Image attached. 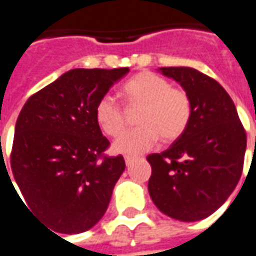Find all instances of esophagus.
I'll return each mask as SVG.
<instances>
[{"label":"esophagus","instance_id":"1","mask_svg":"<svg viewBox=\"0 0 256 256\" xmlns=\"http://www.w3.org/2000/svg\"><path fill=\"white\" fill-rule=\"evenodd\" d=\"M125 164L128 166V167H130V166L132 164V163H134V160H135V158H132V156H125Z\"/></svg>","mask_w":256,"mask_h":256}]
</instances>
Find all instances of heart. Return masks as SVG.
<instances>
[{
	"label": "heart",
	"mask_w": 256,
	"mask_h": 256,
	"mask_svg": "<svg viewBox=\"0 0 256 256\" xmlns=\"http://www.w3.org/2000/svg\"><path fill=\"white\" fill-rule=\"evenodd\" d=\"M128 103L142 107L136 130L125 132L112 149L121 154L135 156L156 145L158 138L172 142L180 138L191 120V100L182 89L172 88L166 79L152 72H140L124 84ZM100 130L108 136H118L125 128V116L114 96L104 94L94 108Z\"/></svg>",
	"instance_id": "heart-1"
}]
</instances>
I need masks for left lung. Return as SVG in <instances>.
<instances>
[{
    "label": "left lung",
    "instance_id": "8db88e82",
    "mask_svg": "<svg viewBox=\"0 0 256 256\" xmlns=\"http://www.w3.org/2000/svg\"><path fill=\"white\" fill-rule=\"evenodd\" d=\"M191 100V120L167 150L152 153L148 190L162 213L180 222L210 216L232 195L242 172L246 135L228 93L190 66H164Z\"/></svg>",
    "mask_w": 256,
    "mask_h": 256
}]
</instances>
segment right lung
<instances>
[{
    "instance_id": "right-lung-1",
    "label": "right lung",
    "mask_w": 256,
    "mask_h": 256,
    "mask_svg": "<svg viewBox=\"0 0 256 256\" xmlns=\"http://www.w3.org/2000/svg\"><path fill=\"white\" fill-rule=\"evenodd\" d=\"M128 72L71 70L34 93L20 110L12 174L24 206L54 232H84L107 210L125 162L121 154L103 156L110 142L96 122L94 108Z\"/></svg>"
}]
</instances>
